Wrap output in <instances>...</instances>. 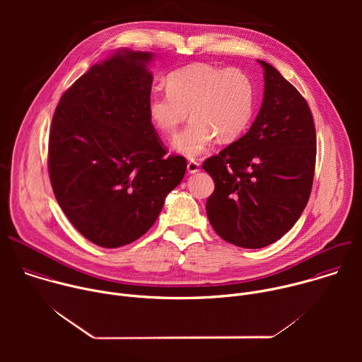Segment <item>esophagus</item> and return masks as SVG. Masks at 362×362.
Here are the masks:
<instances>
[{
	"label": "esophagus",
	"instance_id": "1",
	"mask_svg": "<svg viewBox=\"0 0 362 362\" xmlns=\"http://www.w3.org/2000/svg\"><path fill=\"white\" fill-rule=\"evenodd\" d=\"M200 170V163H197L196 160H190L187 163V172L189 173H197Z\"/></svg>",
	"mask_w": 362,
	"mask_h": 362
}]
</instances>
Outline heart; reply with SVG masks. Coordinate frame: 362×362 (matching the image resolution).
Listing matches in <instances>:
<instances>
[{"label": "heart", "mask_w": 362, "mask_h": 362, "mask_svg": "<svg viewBox=\"0 0 362 362\" xmlns=\"http://www.w3.org/2000/svg\"><path fill=\"white\" fill-rule=\"evenodd\" d=\"M255 106V87L239 69L192 64L168 77V93L154 91L147 98V113L162 134L173 136L192 119L173 141L176 151L197 158L219 141L239 137L247 127Z\"/></svg>", "instance_id": "1"}]
</instances>
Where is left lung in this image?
I'll return each instance as SVG.
<instances>
[{"instance_id": "1", "label": "left lung", "mask_w": 362, "mask_h": 362, "mask_svg": "<svg viewBox=\"0 0 362 362\" xmlns=\"http://www.w3.org/2000/svg\"><path fill=\"white\" fill-rule=\"evenodd\" d=\"M264 101L245 136L203 162L215 190L206 214L226 242L257 249L281 239L299 219L311 194L317 133L300 93L269 63Z\"/></svg>"}]
</instances>
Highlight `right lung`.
Masks as SVG:
<instances>
[{
  "mask_svg": "<svg viewBox=\"0 0 362 362\" xmlns=\"http://www.w3.org/2000/svg\"><path fill=\"white\" fill-rule=\"evenodd\" d=\"M153 54L117 49L60 98L48 140V173L71 225L101 247H120L156 222L182 182L186 159L166 158L147 113Z\"/></svg>",
  "mask_w": 362,
  "mask_h": 362,
  "instance_id": "right-lung-1",
  "label": "right lung"
}]
</instances>
